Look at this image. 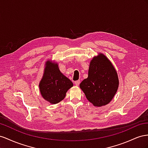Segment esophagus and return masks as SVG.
<instances>
[{
  "label": "esophagus",
  "instance_id": "1",
  "mask_svg": "<svg viewBox=\"0 0 148 148\" xmlns=\"http://www.w3.org/2000/svg\"><path fill=\"white\" fill-rule=\"evenodd\" d=\"M74 84H75V86H78L79 85V84H80V81H75V82H74Z\"/></svg>",
  "mask_w": 148,
  "mask_h": 148
}]
</instances>
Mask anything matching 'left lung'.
Returning a JSON list of instances; mask_svg holds the SVG:
<instances>
[{
  "instance_id": "left-lung-1",
  "label": "left lung",
  "mask_w": 148,
  "mask_h": 148,
  "mask_svg": "<svg viewBox=\"0 0 148 148\" xmlns=\"http://www.w3.org/2000/svg\"><path fill=\"white\" fill-rule=\"evenodd\" d=\"M116 71L103 54L92 59L88 77L80 84L87 99L94 106L108 104L113 98L119 87Z\"/></svg>"
}]
</instances>
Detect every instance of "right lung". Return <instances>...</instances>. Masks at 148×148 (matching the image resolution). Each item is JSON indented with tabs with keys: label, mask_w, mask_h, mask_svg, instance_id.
I'll use <instances>...</instances> for the list:
<instances>
[{
	"label": "right lung",
	"mask_w": 148,
	"mask_h": 148,
	"mask_svg": "<svg viewBox=\"0 0 148 148\" xmlns=\"http://www.w3.org/2000/svg\"><path fill=\"white\" fill-rule=\"evenodd\" d=\"M73 84L59 69L57 64L49 61L46 63L45 73L40 83L43 97L52 104L58 103L64 99L66 94Z\"/></svg>",
	"instance_id": "add662e5"
}]
</instances>
